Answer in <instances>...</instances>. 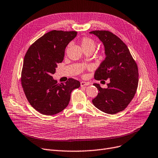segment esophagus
Here are the masks:
<instances>
[{"label":"esophagus","instance_id":"obj_1","mask_svg":"<svg viewBox=\"0 0 158 158\" xmlns=\"http://www.w3.org/2000/svg\"><path fill=\"white\" fill-rule=\"evenodd\" d=\"M90 83L89 82H85V81H81V86H88Z\"/></svg>","mask_w":158,"mask_h":158}]
</instances>
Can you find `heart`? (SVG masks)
I'll return each instance as SVG.
<instances>
[{
	"label": "heart",
	"mask_w": 158,
	"mask_h": 158,
	"mask_svg": "<svg viewBox=\"0 0 158 158\" xmlns=\"http://www.w3.org/2000/svg\"><path fill=\"white\" fill-rule=\"evenodd\" d=\"M81 44L84 49H91L94 50L96 47V43L94 40L90 38H83L81 41Z\"/></svg>",
	"instance_id": "1"
}]
</instances>
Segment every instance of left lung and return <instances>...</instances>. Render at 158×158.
I'll list each match as a JSON object with an SVG mask.
<instances>
[{
    "label": "left lung",
    "mask_w": 158,
    "mask_h": 158,
    "mask_svg": "<svg viewBox=\"0 0 158 158\" xmlns=\"http://www.w3.org/2000/svg\"><path fill=\"white\" fill-rule=\"evenodd\" d=\"M90 34L102 42L106 55L96 70L94 78L110 80L107 89L94 84L99 92L92 103L104 113L116 114L124 110L135 94L139 82L137 64L126 45L112 32L95 31Z\"/></svg>",
    "instance_id": "1"
}]
</instances>
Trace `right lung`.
Here are the masks:
<instances>
[{
  "label": "right lung",
  "instance_id": "1",
  "mask_svg": "<svg viewBox=\"0 0 158 158\" xmlns=\"http://www.w3.org/2000/svg\"><path fill=\"white\" fill-rule=\"evenodd\" d=\"M75 31H52L37 40L28 49L23 60L21 84L28 102L40 113L53 115L69 104L71 92L80 86L69 78L58 83L52 75L57 64L64 60L68 44L77 36Z\"/></svg>",
  "mask_w": 158,
  "mask_h": 158
}]
</instances>
